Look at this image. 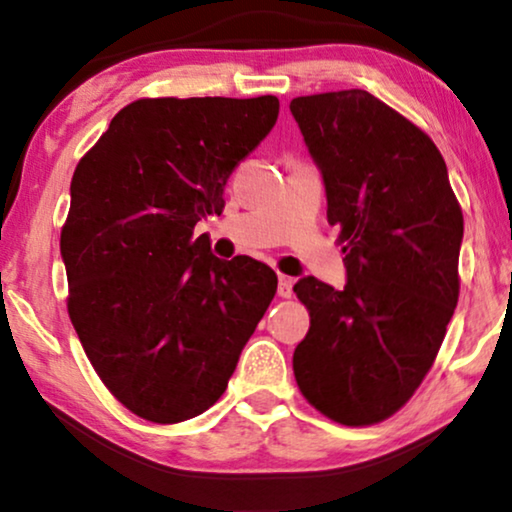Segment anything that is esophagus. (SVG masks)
Segmentation results:
<instances>
[{
	"label": "esophagus",
	"instance_id": "34e87169",
	"mask_svg": "<svg viewBox=\"0 0 512 512\" xmlns=\"http://www.w3.org/2000/svg\"><path fill=\"white\" fill-rule=\"evenodd\" d=\"M277 293H279V298H291L293 296V279L286 277V275L279 277Z\"/></svg>",
	"mask_w": 512,
	"mask_h": 512
}]
</instances>
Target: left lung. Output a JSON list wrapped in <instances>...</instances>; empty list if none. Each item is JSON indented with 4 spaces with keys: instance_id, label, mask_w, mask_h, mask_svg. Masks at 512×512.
Here are the masks:
<instances>
[{
    "instance_id": "obj_1",
    "label": "left lung",
    "mask_w": 512,
    "mask_h": 512,
    "mask_svg": "<svg viewBox=\"0 0 512 512\" xmlns=\"http://www.w3.org/2000/svg\"><path fill=\"white\" fill-rule=\"evenodd\" d=\"M321 170L347 284L293 286L310 331L293 352L307 403L345 426L401 410L429 373L459 300L464 216L424 130L366 90L291 100Z\"/></svg>"
}]
</instances>
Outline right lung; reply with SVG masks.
Here are the masks:
<instances>
[{"label":"right lung","mask_w":512,"mask_h":512,"mask_svg":"<svg viewBox=\"0 0 512 512\" xmlns=\"http://www.w3.org/2000/svg\"><path fill=\"white\" fill-rule=\"evenodd\" d=\"M275 95L153 97L123 107L76 165L60 233L67 310L86 356L137 417L177 424L219 401L277 275L221 261L207 214L277 123Z\"/></svg>","instance_id":"1"}]
</instances>
